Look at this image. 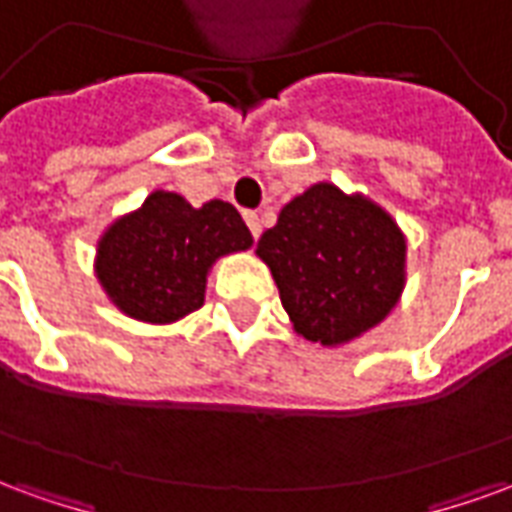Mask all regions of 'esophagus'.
<instances>
[{
	"label": "esophagus",
	"mask_w": 512,
	"mask_h": 512,
	"mask_svg": "<svg viewBox=\"0 0 512 512\" xmlns=\"http://www.w3.org/2000/svg\"><path fill=\"white\" fill-rule=\"evenodd\" d=\"M244 219H246V224H249L252 235H255V238H260V233H263V222H260V216H257L255 211H246Z\"/></svg>",
	"instance_id": "esophagus-1"
}]
</instances>
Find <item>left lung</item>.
Returning a JSON list of instances; mask_svg holds the SVG:
<instances>
[{
	"label": "left lung",
	"mask_w": 512,
	"mask_h": 512,
	"mask_svg": "<svg viewBox=\"0 0 512 512\" xmlns=\"http://www.w3.org/2000/svg\"><path fill=\"white\" fill-rule=\"evenodd\" d=\"M257 255L296 334L343 345L392 312L406 285V235L362 194L315 183L279 211Z\"/></svg>",
	"instance_id": "1"
}]
</instances>
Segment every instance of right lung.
Returning a JSON list of instances; mask_svg holds the SVG:
<instances>
[{
  "mask_svg": "<svg viewBox=\"0 0 512 512\" xmlns=\"http://www.w3.org/2000/svg\"><path fill=\"white\" fill-rule=\"evenodd\" d=\"M249 246L252 233L230 202L194 208L175 191H153L101 235L95 277L128 318L172 323L200 310L213 263Z\"/></svg>",
  "mask_w": 512,
  "mask_h": 512,
  "instance_id": "1",
  "label": "right lung"
}]
</instances>
